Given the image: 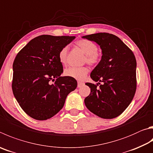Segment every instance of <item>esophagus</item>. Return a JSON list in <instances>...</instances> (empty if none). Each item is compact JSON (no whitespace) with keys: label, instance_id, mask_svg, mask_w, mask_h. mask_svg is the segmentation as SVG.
<instances>
[{"label":"esophagus","instance_id":"esophagus-1","mask_svg":"<svg viewBox=\"0 0 153 153\" xmlns=\"http://www.w3.org/2000/svg\"><path fill=\"white\" fill-rule=\"evenodd\" d=\"M84 83H83L82 82H77V88H80L82 87V85H84Z\"/></svg>","mask_w":153,"mask_h":153}]
</instances>
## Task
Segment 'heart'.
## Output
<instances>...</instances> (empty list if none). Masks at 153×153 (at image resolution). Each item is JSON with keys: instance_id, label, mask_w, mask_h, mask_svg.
Listing matches in <instances>:
<instances>
[{"instance_id": "obj_1", "label": "heart", "mask_w": 153, "mask_h": 153, "mask_svg": "<svg viewBox=\"0 0 153 153\" xmlns=\"http://www.w3.org/2000/svg\"><path fill=\"white\" fill-rule=\"evenodd\" d=\"M77 48L85 55V61L91 65L96 64L100 60V53L98 51L96 44L88 39H80L76 43ZM68 49L64 47L60 50L58 54V59L59 62L63 65H66L68 63ZM88 69L85 67L76 68L72 67L66 69L64 74L66 76L70 77L77 80H83L85 79L86 75L88 73Z\"/></svg>"}]
</instances>
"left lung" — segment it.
Listing matches in <instances>:
<instances>
[{
  "mask_svg": "<svg viewBox=\"0 0 153 153\" xmlns=\"http://www.w3.org/2000/svg\"><path fill=\"white\" fill-rule=\"evenodd\" d=\"M82 38L96 42L100 47L102 54L101 60L90 74L91 78L98 82L97 85L85 84L91 90L84 100L85 106L100 118L117 117L132 102L137 89L134 55L114 35L98 33Z\"/></svg>",
  "mask_w": 153,
  "mask_h": 153,
  "instance_id": "obj_1",
  "label": "left lung"
}]
</instances>
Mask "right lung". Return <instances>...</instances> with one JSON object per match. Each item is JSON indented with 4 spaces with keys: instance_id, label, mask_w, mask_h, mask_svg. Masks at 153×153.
Wrapping results in <instances>:
<instances>
[{
    "instance_id": "obj_1",
    "label": "right lung",
    "mask_w": 153,
    "mask_h": 153,
    "mask_svg": "<svg viewBox=\"0 0 153 153\" xmlns=\"http://www.w3.org/2000/svg\"><path fill=\"white\" fill-rule=\"evenodd\" d=\"M75 38L40 35L30 40L14 60L13 94L24 112L35 120H48L59 112L77 87L76 79L61 76L63 65L58 59L60 50Z\"/></svg>"
}]
</instances>
